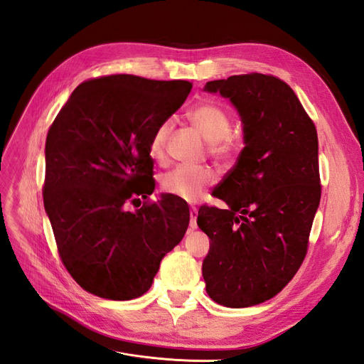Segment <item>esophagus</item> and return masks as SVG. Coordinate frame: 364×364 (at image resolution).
<instances>
[{
	"instance_id": "1",
	"label": "esophagus",
	"mask_w": 364,
	"mask_h": 364,
	"mask_svg": "<svg viewBox=\"0 0 364 364\" xmlns=\"http://www.w3.org/2000/svg\"><path fill=\"white\" fill-rule=\"evenodd\" d=\"M190 229L194 230L197 229V209L193 208L190 211Z\"/></svg>"
}]
</instances>
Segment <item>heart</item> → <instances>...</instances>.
I'll list each match as a JSON object with an SVG mask.
<instances>
[{
  "mask_svg": "<svg viewBox=\"0 0 364 364\" xmlns=\"http://www.w3.org/2000/svg\"><path fill=\"white\" fill-rule=\"evenodd\" d=\"M186 119L191 127L209 144L211 155L220 161H228L234 151V139L230 138V118L223 107L215 103L203 102L194 105L186 112ZM171 132L170 121L162 123L153 132L149 151L150 156L162 162L165 149ZM215 182V174L209 168L178 167L162 176V190L185 202H196Z\"/></svg>",
  "mask_w": 364,
  "mask_h": 364,
  "instance_id": "obj_1",
  "label": "heart"
}]
</instances>
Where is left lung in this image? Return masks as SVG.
<instances>
[{"label": "left lung", "instance_id": "8db88e82", "mask_svg": "<svg viewBox=\"0 0 364 364\" xmlns=\"http://www.w3.org/2000/svg\"><path fill=\"white\" fill-rule=\"evenodd\" d=\"M235 107L245 149L214 193L228 208H200L209 237L202 264L206 293L245 308L277 296L299 270L321 203L317 132L291 87L273 75L208 82Z\"/></svg>", "mask_w": 364, "mask_h": 364}]
</instances>
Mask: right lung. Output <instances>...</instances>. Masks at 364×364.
Segmentation results:
<instances>
[{"instance_id":"obj_1","label":"right lung","mask_w":364,"mask_h":364,"mask_svg":"<svg viewBox=\"0 0 364 364\" xmlns=\"http://www.w3.org/2000/svg\"><path fill=\"white\" fill-rule=\"evenodd\" d=\"M190 91L185 80L100 77L77 86L50 127L43 206L62 262L86 291L142 296L183 238L190 208L176 197L135 211L126 205L155 190L151 135Z\"/></svg>"}]
</instances>
